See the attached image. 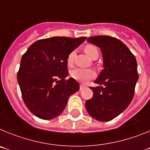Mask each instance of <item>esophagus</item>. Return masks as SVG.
<instances>
[{"label": "esophagus", "mask_w": 150, "mask_h": 150, "mask_svg": "<svg viewBox=\"0 0 150 150\" xmlns=\"http://www.w3.org/2000/svg\"><path fill=\"white\" fill-rule=\"evenodd\" d=\"M84 88H86V86H85L84 85L81 84L80 85V86H79V90H80V91H82V90H83Z\"/></svg>", "instance_id": "1"}]
</instances>
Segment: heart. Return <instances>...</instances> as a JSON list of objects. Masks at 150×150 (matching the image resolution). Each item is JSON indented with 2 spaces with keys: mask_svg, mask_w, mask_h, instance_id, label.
Wrapping results in <instances>:
<instances>
[{
  "mask_svg": "<svg viewBox=\"0 0 150 150\" xmlns=\"http://www.w3.org/2000/svg\"><path fill=\"white\" fill-rule=\"evenodd\" d=\"M85 52L87 54L88 57L91 59H93L95 57L98 56V49L94 46L91 45H88V46H85L84 48ZM74 56V52H72L69 54L67 57V63L69 65H71L73 62V59ZM71 75L74 79L79 82H86L88 81L90 79H93L95 76V71L91 70V69H84V68H75L72 70L71 72Z\"/></svg>",
  "mask_w": 150,
  "mask_h": 150,
  "instance_id": "1",
  "label": "heart"
}]
</instances>
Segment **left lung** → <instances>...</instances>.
Here are the masks:
<instances>
[{
  "instance_id": "8db88e82",
  "label": "left lung",
  "mask_w": 150,
  "mask_h": 150,
  "mask_svg": "<svg viewBox=\"0 0 150 150\" xmlns=\"http://www.w3.org/2000/svg\"><path fill=\"white\" fill-rule=\"evenodd\" d=\"M88 43L99 47L103 70L91 87L93 97L86 102V109L95 120L108 122L126 109L133 99L138 80L137 64L126 45L110 36H95Z\"/></svg>"
}]
</instances>
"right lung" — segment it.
I'll list each match as a JSON object with an SVG mask.
<instances>
[{
	"mask_svg": "<svg viewBox=\"0 0 150 150\" xmlns=\"http://www.w3.org/2000/svg\"><path fill=\"white\" fill-rule=\"evenodd\" d=\"M86 37H53L36 41L22 55L17 80L26 107L34 116L52 120L60 115L69 97L79 90L68 75L67 57Z\"/></svg>",
	"mask_w": 150,
	"mask_h": 150,
	"instance_id": "add662e5",
	"label": "right lung"
}]
</instances>
